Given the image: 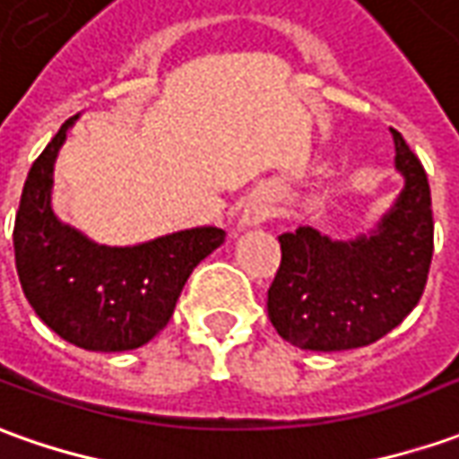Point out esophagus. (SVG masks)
<instances>
[{
	"label": "esophagus",
	"instance_id": "1",
	"mask_svg": "<svg viewBox=\"0 0 459 459\" xmlns=\"http://www.w3.org/2000/svg\"><path fill=\"white\" fill-rule=\"evenodd\" d=\"M269 205L261 204V201H254V204H248L243 208L238 226H241V229H246V226H258V223H264V221L269 218Z\"/></svg>",
	"mask_w": 459,
	"mask_h": 459
}]
</instances>
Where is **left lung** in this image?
Wrapping results in <instances>:
<instances>
[{"instance_id": "8db88e82", "label": "left lung", "mask_w": 459, "mask_h": 459, "mask_svg": "<svg viewBox=\"0 0 459 459\" xmlns=\"http://www.w3.org/2000/svg\"><path fill=\"white\" fill-rule=\"evenodd\" d=\"M392 135L404 188L369 236L332 241L311 226L279 236L281 266L266 307L273 329L294 347H367L400 326L425 291L435 248L429 183L404 138Z\"/></svg>"}]
</instances>
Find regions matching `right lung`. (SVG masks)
I'll return each mask as SVG.
<instances>
[{"instance_id": "right-lung-1", "label": "right lung", "mask_w": 459, "mask_h": 459, "mask_svg": "<svg viewBox=\"0 0 459 459\" xmlns=\"http://www.w3.org/2000/svg\"><path fill=\"white\" fill-rule=\"evenodd\" d=\"M77 115L30 168L14 218V261L34 314L65 342L87 351L148 344L173 316L193 269L226 230L204 226L138 246H100L52 211L55 160Z\"/></svg>"}]
</instances>
